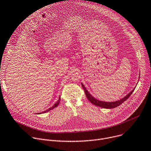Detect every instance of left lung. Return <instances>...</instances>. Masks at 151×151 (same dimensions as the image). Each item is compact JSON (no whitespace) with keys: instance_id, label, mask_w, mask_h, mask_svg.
I'll list each match as a JSON object with an SVG mask.
<instances>
[{"instance_id":"8db88e82","label":"left lung","mask_w":151,"mask_h":151,"mask_svg":"<svg viewBox=\"0 0 151 151\" xmlns=\"http://www.w3.org/2000/svg\"><path fill=\"white\" fill-rule=\"evenodd\" d=\"M81 86L84 90V92L86 94V96L87 98V99L91 102L92 104L97 106H99L101 108H107V109H111V108H116V106H118L119 105H121L122 104H123L124 101H126L130 96V95L132 94V93L133 92V91L134 90V88L132 90L131 92H130L126 96H125L124 98H123V99H120L119 101H115V102H103V101H99L96 99H95L94 97H93L91 95H90L88 91L87 90L86 88V87H84V85L83 84H81Z\"/></svg>"}]
</instances>
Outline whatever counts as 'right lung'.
Returning <instances> with one entry per match:
<instances>
[{"instance_id":"right-lung-1","label":"right lung","mask_w":151,"mask_h":151,"mask_svg":"<svg viewBox=\"0 0 151 151\" xmlns=\"http://www.w3.org/2000/svg\"><path fill=\"white\" fill-rule=\"evenodd\" d=\"M60 100H61V97L59 96V99H58V102H57L56 104H55V105H53L51 108H49L48 109H47V110H46V111H43V112H41V113H40V114H42V113H43H43L47 112H48V111H50V110H52V109H54L55 108H56V107L59 105V102H60Z\"/></svg>"}]
</instances>
